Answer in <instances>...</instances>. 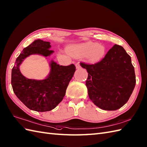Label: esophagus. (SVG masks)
<instances>
[{
	"label": "esophagus",
	"instance_id": "esophagus-1",
	"mask_svg": "<svg viewBox=\"0 0 147 147\" xmlns=\"http://www.w3.org/2000/svg\"><path fill=\"white\" fill-rule=\"evenodd\" d=\"M76 68H77V69H80V68L81 67V66H80V63H78V62L76 63Z\"/></svg>",
	"mask_w": 147,
	"mask_h": 147
}]
</instances>
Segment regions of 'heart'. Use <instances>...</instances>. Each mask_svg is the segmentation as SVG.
I'll use <instances>...</instances> for the list:
<instances>
[{
    "label": "heart",
    "mask_w": 147,
    "mask_h": 147,
    "mask_svg": "<svg viewBox=\"0 0 147 147\" xmlns=\"http://www.w3.org/2000/svg\"><path fill=\"white\" fill-rule=\"evenodd\" d=\"M68 51L71 55L76 57L86 56L89 62L95 63L100 61L104 57L105 48L102 45L89 42L70 46Z\"/></svg>",
    "instance_id": "1"
}]
</instances>
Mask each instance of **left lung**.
<instances>
[{"label": "left lung", "instance_id": "left-lung-1", "mask_svg": "<svg viewBox=\"0 0 147 147\" xmlns=\"http://www.w3.org/2000/svg\"><path fill=\"white\" fill-rule=\"evenodd\" d=\"M87 69L88 96L94 104L105 110H116L126 103L136 84L131 57L122 47L114 45L101 61L80 63Z\"/></svg>", "mask_w": 147, "mask_h": 147}]
</instances>
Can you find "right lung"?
Instances as JSON below:
<instances>
[{
  "label": "right lung",
  "instance_id": "obj_1",
  "mask_svg": "<svg viewBox=\"0 0 147 147\" xmlns=\"http://www.w3.org/2000/svg\"><path fill=\"white\" fill-rule=\"evenodd\" d=\"M51 43L35 40L24 48L17 57L12 70L11 84L13 91L27 108L37 112H47L55 109L65 95L67 86L76 71V66L59 65L53 60L50 62L51 71L45 79H29L21 74L19 67L30 55H51Z\"/></svg>",
  "mask_w": 147,
  "mask_h": 147
}]
</instances>
